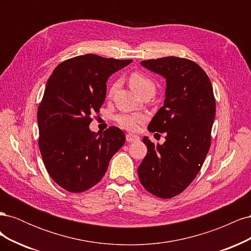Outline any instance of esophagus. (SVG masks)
Returning <instances> with one entry per match:
<instances>
[{
	"label": "esophagus",
	"mask_w": 251,
	"mask_h": 251,
	"mask_svg": "<svg viewBox=\"0 0 251 251\" xmlns=\"http://www.w3.org/2000/svg\"><path fill=\"white\" fill-rule=\"evenodd\" d=\"M126 139L127 142H135L139 140V136L134 135V134H126Z\"/></svg>",
	"instance_id": "1"
}]
</instances>
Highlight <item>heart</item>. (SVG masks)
I'll list each match as a JSON object with an SVG mask.
<instances>
[{
  "label": "heart",
  "instance_id": "b5f03b06",
  "mask_svg": "<svg viewBox=\"0 0 251 251\" xmlns=\"http://www.w3.org/2000/svg\"><path fill=\"white\" fill-rule=\"evenodd\" d=\"M130 86L140 96L144 93L150 92V91L155 92V83L153 82V80L150 79L146 75L138 72L133 73L130 76ZM116 85H114L111 91H114ZM144 120H146V117L142 114L138 113H124L119 114V115L115 117L117 125L127 131H137L139 126L144 123Z\"/></svg>",
  "mask_w": 251,
  "mask_h": 251
}]
</instances>
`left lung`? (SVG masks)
<instances>
[{"instance_id":"1","label":"left lung","mask_w":251,"mask_h":251,"mask_svg":"<svg viewBox=\"0 0 251 251\" xmlns=\"http://www.w3.org/2000/svg\"><path fill=\"white\" fill-rule=\"evenodd\" d=\"M140 65L165 78L164 103L148 128L166 136L163 144L143 137L148 153L137 172L147 191L170 199L192 183L208 153L216 115L214 91L207 74L189 59L168 56Z\"/></svg>"}]
</instances>
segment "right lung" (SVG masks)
Wrapping results in <instances>:
<instances>
[{
    "mask_svg": "<svg viewBox=\"0 0 251 251\" xmlns=\"http://www.w3.org/2000/svg\"><path fill=\"white\" fill-rule=\"evenodd\" d=\"M132 62L79 55L59 64L49 77L37 111L39 146L50 177L66 191L82 193L97 184L124 146L120 128L96 134L89 126L104 101L108 78Z\"/></svg>",
    "mask_w": 251,
    "mask_h": 251,
    "instance_id": "add662e5",
    "label": "right lung"
}]
</instances>
